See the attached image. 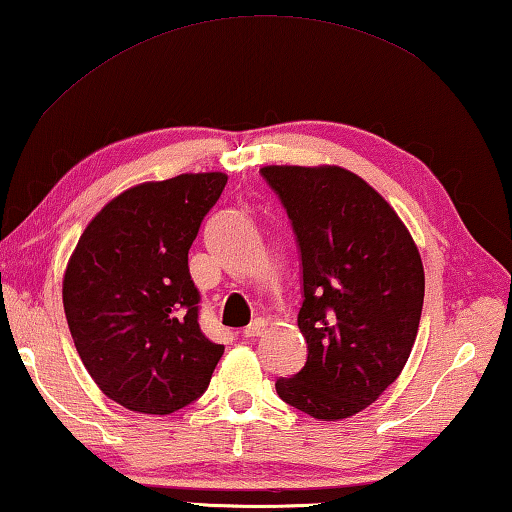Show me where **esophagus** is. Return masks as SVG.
I'll list each match as a JSON object with an SVG mask.
<instances>
[{"mask_svg":"<svg viewBox=\"0 0 512 512\" xmlns=\"http://www.w3.org/2000/svg\"><path fill=\"white\" fill-rule=\"evenodd\" d=\"M264 329H266V323L262 318H257L244 329V336H246V339H257V336L264 334Z\"/></svg>","mask_w":512,"mask_h":512,"instance_id":"esophagus-1","label":"esophagus"}]
</instances>
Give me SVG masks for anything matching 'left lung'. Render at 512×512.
<instances>
[{
  "instance_id": "8db88e82",
  "label": "left lung",
  "mask_w": 512,
  "mask_h": 512,
  "mask_svg": "<svg viewBox=\"0 0 512 512\" xmlns=\"http://www.w3.org/2000/svg\"><path fill=\"white\" fill-rule=\"evenodd\" d=\"M289 214L302 262L298 327L307 363L280 377L284 402L316 420H343L400 377L418 336L424 268L400 216L341 167H264Z\"/></svg>"
}]
</instances>
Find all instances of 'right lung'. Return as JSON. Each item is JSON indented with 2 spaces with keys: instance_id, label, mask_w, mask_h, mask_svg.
Masks as SVG:
<instances>
[{
  "instance_id": "add662e5",
  "label": "right lung",
  "mask_w": 512,
  "mask_h": 512,
  "mask_svg": "<svg viewBox=\"0 0 512 512\" xmlns=\"http://www.w3.org/2000/svg\"><path fill=\"white\" fill-rule=\"evenodd\" d=\"M225 183L212 171L126 189L69 257L63 305L76 352L124 409L169 415L210 386L223 345L198 325L187 255Z\"/></svg>"
}]
</instances>
